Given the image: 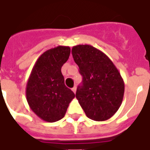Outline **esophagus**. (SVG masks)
<instances>
[{
	"instance_id": "obj_1",
	"label": "esophagus",
	"mask_w": 150,
	"mask_h": 150,
	"mask_svg": "<svg viewBox=\"0 0 150 150\" xmlns=\"http://www.w3.org/2000/svg\"><path fill=\"white\" fill-rule=\"evenodd\" d=\"M76 89H77V88H76V86H74L72 88V89H71V90H72L73 91V93H76Z\"/></svg>"
}]
</instances>
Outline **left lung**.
Returning <instances> with one entry per match:
<instances>
[{"label": "left lung", "mask_w": 150, "mask_h": 150, "mask_svg": "<svg viewBox=\"0 0 150 150\" xmlns=\"http://www.w3.org/2000/svg\"><path fill=\"white\" fill-rule=\"evenodd\" d=\"M73 58L82 75L75 96L89 118L108 120L121 107L125 83L111 60L91 45L73 47Z\"/></svg>", "instance_id": "1"}]
</instances>
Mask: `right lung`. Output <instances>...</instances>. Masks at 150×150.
Masks as SVG:
<instances>
[{"mask_svg":"<svg viewBox=\"0 0 150 150\" xmlns=\"http://www.w3.org/2000/svg\"><path fill=\"white\" fill-rule=\"evenodd\" d=\"M69 47L58 46L41 54L26 84L27 102L31 110L47 122L63 118L75 95L64 85L61 67L70 55Z\"/></svg>","mask_w":150,"mask_h":150,"instance_id":"1","label":"right lung"}]
</instances>
